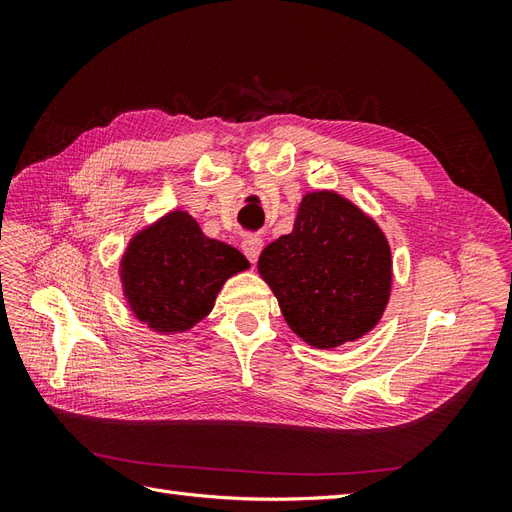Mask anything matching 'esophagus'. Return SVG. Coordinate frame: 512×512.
<instances>
[{"instance_id":"1","label":"esophagus","mask_w":512,"mask_h":512,"mask_svg":"<svg viewBox=\"0 0 512 512\" xmlns=\"http://www.w3.org/2000/svg\"><path fill=\"white\" fill-rule=\"evenodd\" d=\"M241 247H243V254L250 258V262H256L262 252V247H265V241H262V237H258V235H250L243 239Z\"/></svg>"}]
</instances>
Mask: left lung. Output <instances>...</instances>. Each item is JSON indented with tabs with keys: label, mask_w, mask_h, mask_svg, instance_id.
<instances>
[{
	"label": "left lung",
	"mask_w": 512,
	"mask_h": 512,
	"mask_svg": "<svg viewBox=\"0 0 512 512\" xmlns=\"http://www.w3.org/2000/svg\"><path fill=\"white\" fill-rule=\"evenodd\" d=\"M258 273L290 331L318 350L376 329L393 288V256L378 222L333 190L307 192L290 235L269 243Z\"/></svg>",
	"instance_id": "left-lung-1"
}]
</instances>
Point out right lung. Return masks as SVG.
Returning a JSON list of instances; mask_svg holds the SVG:
<instances>
[{
  "label": "right lung",
  "instance_id": "obj_1",
  "mask_svg": "<svg viewBox=\"0 0 512 512\" xmlns=\"http://www.w3.org/2000/svg\"><path fill=\"white\" fill-rule=\"evenodd\" d=\"M245 269L250 262L237 247L209 239L188 211L173 209L134 232L119 280L138 322L175 335L207 318L228 277Z\"/></svg>",
  "mask_w": 512,
  "mask_h": 512
}]
</instances>
